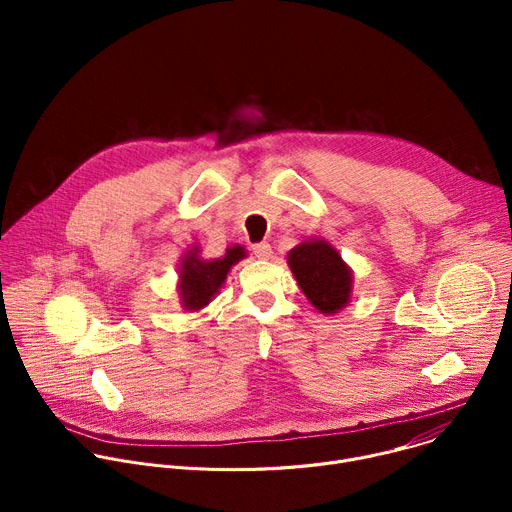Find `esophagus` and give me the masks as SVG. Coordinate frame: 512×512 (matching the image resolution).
I'll use <instances>...</instances> for the list:
<instances>
[{
    "mask_svg": "<svg viewBox=\"0 0 512 512\" xmlns=\"http://www.w3.org/2000/svg\"><path fill=\"white\" fill-rule=\"evenodd\" d=\"M251 251H253V255L257 257V259H269L271 257V247H269V243H255L253 247H251Z\"/></svg>",
    "mask_w": 512,
    "mask_h": 512,
    "instance_id": "34e87169",
    "label": "esophagus"
}]
</instances>
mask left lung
I'll return each mask as SVG.
<instances>
[{
	"mask_svg": "<svg viewBox=\"0 0 512 512\" xmlns=\"http://www.w3.org/2000/svg\"><path fill=\"white\" fill-rule=\"evenodd\" d=\"M287 263L306 298L322 314H336L350 300V269L326 241H306L289 251Z\"/></svg>",
	"mask_w": 512,
	"mask_h": 512,
	"instance_id": "obj_1",
	"label": "left lung"
}]
</instances>
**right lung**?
<instances>
[{
    "label": "right lung",
    "instance_id": "1",
    "mask_svg": "<svg viewBox=\"0 0 512 512\" xmlns=\"http://www.w3.org/2000/svg\"><path fill=\"white\" fill-rule=\"evenodd\" d=\"M245 257V249L235 245L229 247L225 257L214 261H202L198 259L196 251L188 253L182 261L180 269V296L186 310H200L204 308L212 296L218 291L227 279L229 269Z\"/></svg>",
    "mask_w": 512,
    "mask_h": 512
}]
</instances>
